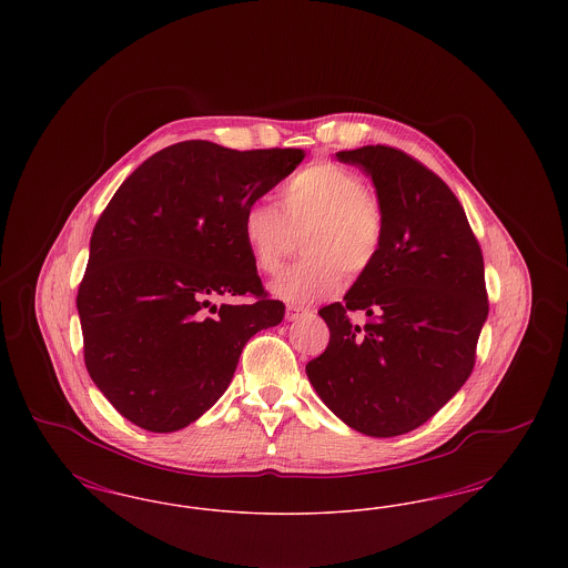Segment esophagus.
Here are the masks:
<instances>
[{"mask_svg":"<svg viewBox=\"0 0 568 568\" xmlns=\"http://www.w3.org/2000/svg\"><path fill=\"white\" fill-rule=\"evenodd\" d=\"M304 315H308V308H302V306H296V304H290L287 311H285L287 322H297V320H302Z\"/></svg>","mask_w":568,"mask_h":568,"instance_id":"esophagus-1","label":"esophagus"}]
</instances>
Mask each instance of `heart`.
Instances as JSON below:
<instances>
[{"label":"heart","mask_w":568,"mask_h":568,"mask_svg":"<svg viewBox=\"0 0 568 568\" xmlns=\"http://www.w3.org/2000/svg\"><path fill=\"white\" fill-rule=\"evenodd\" d=\"M281 207L255 200L244 209L243 241L253 266L276 274L304 239V260L272 281V296L313 304L343 292L347 272L359 278L377 266L385 213L368 183L336 162H317L281 190Z\"/></svg>","instance_id":"heart-1"}]
</instances>
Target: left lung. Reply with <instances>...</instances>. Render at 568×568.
Segmentation results:
<instances>
[{
	"label": "left lung",
	"mask_w": 568,
	"mask_h": 568,
	"mask_svg": "<svg viewBox=\"0 0 568 568\" xmlns=\"http://www.w3.org/2000/svg\"><path fill=\"white\" fill-rule=\"evenodd\" d=\"M336 158L373 176L385 244L345 302L320 311L329 345L306 375L353 430L398 436L426 424L473 373L489 311L484 255L456 193L424 163L385 144Z\"/></svg>",
	"instance_id": "obj_1"
}]
</instances>
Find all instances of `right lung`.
<instances>
[{
    "label": "right lung",
    "instance_id": "add662e5",
    "mask_svg": "<svg viewBox=\"0 0 568 568\" xmlns=\"http://www.w3.org/2000/svg\"><path fill=\"white\" fill-rule=\"evenodd\" d=\"M302 160L300 149L185 140L112 195L77 306L89 377L135 426H190L227 389L246 341L283 322L285 304L244 246L243 215Z\"/></svg>",
    "mask_w": 568,
    "mask_h": 568
}]
</instances>
